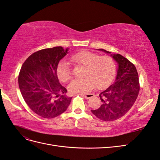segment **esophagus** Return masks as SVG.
I'll list each match as a JSON object with an SVG mask.
<instances>
[{"instance_id":"obj_1","label":"esophagus","mask_w":160,"mask_h":160,"mask_svg":"<svg viewBox=\"0 0 160 160\" xmlns=\"http://www.w3.org/2000/svg\"><path fill=\"white\" fill-rule=\"evenodd\" d=\"M85 98L87 99V100H89V99L92 98L94 96V94L93 93H87V94H85L84 95Z\"/></svg>"}]
</instances>
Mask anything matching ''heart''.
Listing matches in <instances>:
<instances>
[{
  "mask_svg": "<svg viewBox=\"0 0 160 160\" xmlns=\"http://www.w3.org/2000/svg\"><path fill=\"white\" fill-rule=\"evenodd\" d=\"M71 62L77 67H83L81 77L83 79L71 82L68 88L73 93H87L95 87L101 89L106 88L113 79L116 73V63L108 56L83 50L72 55ZM58 79L64 83L71 79L70 64L67 60L60 61L57 68Z\"/></svg>",
  "mask_w": 160,
  "mask_h": 160,
  "instance_id": "1",
  "label": "heart"
}]
</instances>
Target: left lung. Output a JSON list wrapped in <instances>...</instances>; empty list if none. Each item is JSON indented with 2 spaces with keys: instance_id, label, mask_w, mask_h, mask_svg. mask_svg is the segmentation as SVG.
Listing matches in <instances>:
<instances>
[{
  "instance_id": "8db88e82",
  "label": "left lung",
  "mask_w": 160,
  "mask_h": 160,
  "mask_svg": "<svg viewBox=\"0 0 160 160\" xmlns=\"http://www.w3.org/2000/svg\"><path fill=\"white\" fill-rule=\"evenodd\" d=\"M110 54L118 64L116 79L110 86L100 93V107L92 110L97 118L103 121H113L121 118L131 108L139 92V81L136 67L119 54Z\"/></svg>"
}]
</instances>
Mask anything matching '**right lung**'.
I'll return each mask as SVG.
<instances>
[{"label":"right lung","instance_id":"obj_1","mask_svg":"<svg viewBox=\"0 0 160 160\" xmlns=\"http://www.w3.org/2000/svg\"><path fill=\"white\" fill-rule=\"evenodd\" d=\"M68 48L61 46L39 50L28 58L19 75L21 95L33 112L43 118H53L62 114L72 98L59 83L57 68Z\"/></svg>","mask_w":160,"mask_h":160}]
</instances>
